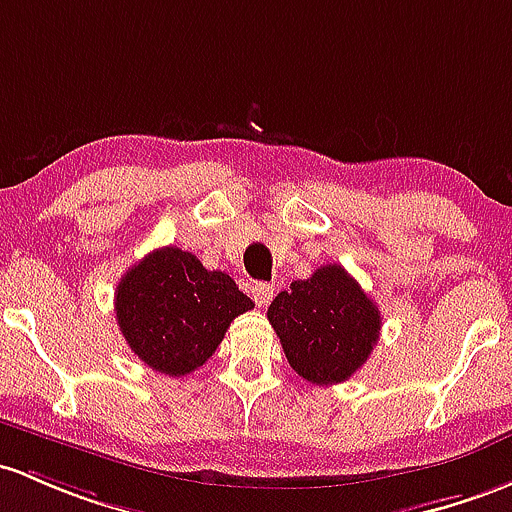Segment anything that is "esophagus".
<instances>
[{"label":"esophagus","instance_id":"obj_1","mask_svg":"<svg viewBox=\"0 0 512 512\" xmlns=\"http://www.w3.org/2000/svg\"><path fill=\"white\" fill-rule=\"evenodd\" d=\"M273 293H276V290H273V285H268V283H254V285H251V298L256 300L258 307L268 305V302L273 300Z\"/></svg>","mask_w":512,"mask_h":512}]
</instances>
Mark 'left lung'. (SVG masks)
I'll list each match as a JSON object with an SVG mask.
<instances>
[{"label":"left lung","instance_id":"left-lung-1","mask_svg":"<svg viewBox=\"0 0 512 512\" xmlns=\"http://www.w3.org/2000/svg\"><path fill=\"white\" fill-rule=\"evenodd\" d=\"M288 364L305 381L332 386L354 376L381 334V312L337 263L290 283L268 307Z\"/></svg>","mask_w":512,"mask_h":512}]
</instances>
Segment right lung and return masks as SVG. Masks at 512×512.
I'll return each mask as SVG.
<instances>
[{
    "label": "right lung",
    "instance_id": "add662e5",
    "mask_svg": "<svg viewBox=\"0 0 512 512\" xmlns=\"http://www.w3.org/2000/svg\"><path fill=\"white\" fill-rule=\"evenodd\" d=\"M254 307L232 278L175 246L151 251L119 280L114 310L126 344L153 371L188 376Z\"/></svg>",
    "mask_w": 512,
    "mask_h": 512
}]
</instances>
